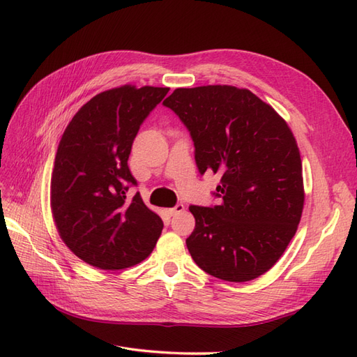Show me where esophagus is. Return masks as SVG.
Returning <instances> with one entry per match:
<instances>
[{
    "mask_svg": "<svg viewBox=\"0 0 357 357\" xmlns=\"http://www.w3.org/2000/svg\"><path fill=\"white\" fill-rule=\"evenodd\" d=\"M167 211H168L169 215H176V214H178V213H181V211H185V205H183V204H177L176 207L168 208Z\"/></svg>",
    "mask_w": 357,
    "mask_h": 357,
    "instance_id": "1",
    "label": "esophagus"
}]
</instances>
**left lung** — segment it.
Instances as JSON below:
<instances>
[{
	"mask_svg": "<svg viewBox=\"0 0 357 357\" xmlns=\"http://www.w3.org/2000/svg\"><path fill=\"white\" fill-rule=\"evenodd\" d=\"M189 129L201 174L219 172L220 205L189 210L186 240L195 264L243 283L271 269L298 229L304 208L302 162L290 128L248 89L180 88L164 101Z\"/></svg>",
	"mask_w": 357,
	"mask_h": 357,
	"instance_id": "left-lung-1",
	"label": "left lung"
}]
</instances>
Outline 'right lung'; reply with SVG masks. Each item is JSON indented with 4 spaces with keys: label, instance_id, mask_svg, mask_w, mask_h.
Segmentation results:
<instances>
[{
    "label": "right lung",
    "instance_id": "right-lung-1",
    "mask_svg": "<svg viewBox=\"0 0 357 357\" xmlns=\"http://www.w3.org/2000/svg\"><path fill=\"white\" fill-rule=\"evenodd\" d=\"M169 88L125 84L95 95L74 114L58 146L50 183L53 220L83 262L123 269L152 253L164 228L128 167L134 138Z\"/></svg>",
    "mask_w": 357,
    "mask_h": 357
}]
</instances>
